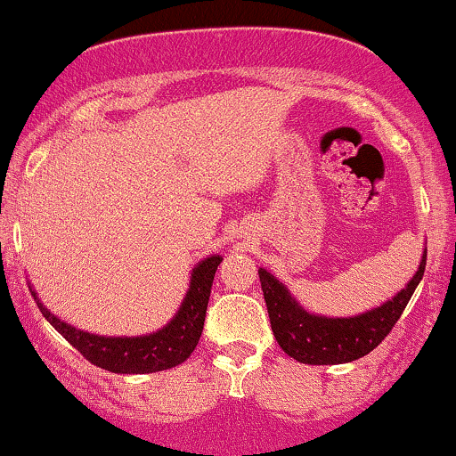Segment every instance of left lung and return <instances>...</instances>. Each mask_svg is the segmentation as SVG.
I'll use <instances>...</instances> for the list:
<instances>
[{
  "label": "left lung",
  "mask_w": 456,
  "mask_h": 456,
  "mask_svg": "<svg viewBox=\"0 0 456 456\" xmlns=\"http://www.w3.org/2000/svg\"><path fill=\"white\" fill-rule=\"evenodd\" d=\"M426 257L428 251L423 248L419 270L396 297L354 317L309 314L295 301V297L280 280L259 267L261 290H264L272 332L278 345L289 357L307 365H338L365 357L401 320V314L426 272Z\"/></svg>",
  "instance_id": "8db88e82"
}]
</instances>
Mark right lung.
I'll return each mask as SVG.
<instances>
[{"instance_id":"right-lung-1","label":"right lung","mask_w":456,"mask_h":456,"mask_svg":"<svg viewBox=\"0 0 456 456\" xmlns=\"http://www.w3.org/2000/svg\"><path fill=\"white\" fill-rule=\"evenodd\" d=\"M220 261V255H211V257L199 261L192 267L191 286L186 290L184 301L170 323L158 332L133 336V338L130 336H124V338L122 336H97L68 326L66 322H61L52 311L43 307L33 289L30 292H33L43 317L93 365L111 373H153L184 363L195 351L203 332L211 284H214Z\"/></svg>"}]
</instances>
